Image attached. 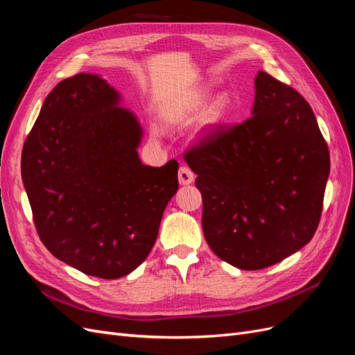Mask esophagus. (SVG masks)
I'll use <instances>...</instances> for the list:
<instances>
[{"mask_svg": "<svg viewBox=\"0 0 355 355\" xmlns=\"http://www.w3.org/2000/svg\"><path fill=\"white\" fill-rule=\"evenodd\" d=\"M194 179H196V175L192 173L189 167L182 166L179 168V184L180 185H189V184H192V182H194Z\"/></svg>", "mask_w": 355, "mask_h": 355, "instance_id": "obj_1", "label": "esophagus"}]
</instances>
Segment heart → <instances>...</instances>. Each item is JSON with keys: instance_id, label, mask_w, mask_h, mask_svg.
I'll list each match as a JSON object with an SVG mask.
<instances>
[{"instance_id": "b5f03b06", "label": "heart", "mask_w": 355, "mask_h": 355, "mask_svg": "<svg viewBox=\"0 0 355 355\" xmlns=\"http://www.w3.org/2000/svg\"><path fill=\"white\" fill-rule=\"evenodd\" d=\"M202 106H204V101H197V102L189 108V112L194 114V112L200 111V110L202 108ZM225 111H227V102H225V101H218L216 103H214V105L211 106L210 111H209L207 123L214 124V123L220 121L223 114H225ZM153 133H154L157 137L161 136V128H159V127H154V128H153Z\"/></svg>"}]
</instances>
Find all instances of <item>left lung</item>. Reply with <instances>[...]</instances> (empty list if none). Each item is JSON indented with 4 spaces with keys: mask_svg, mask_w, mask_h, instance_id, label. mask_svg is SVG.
Wrapping results in <instances>:
<instances>
[{
    "mask_svg": "<svg viewBox=\"0 0 355 355\" xmlns=\"http://www.w3.org/2000/svg\"><path fill=\"white\" fill-rule=\"evenodd\" d=\"M250 118L213 125L185 153L202 197V232L222 261L262 270L311 241L323 210L329 148L309 103L259 71Z\"/></svg>",
    "mask_w": 355,
    "mask_h": 355,
    "instance_id": "left-lung-1",
    "label": "left lung"
}]
</instances>
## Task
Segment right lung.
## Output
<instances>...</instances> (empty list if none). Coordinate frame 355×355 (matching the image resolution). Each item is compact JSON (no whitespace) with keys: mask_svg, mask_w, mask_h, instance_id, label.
<instances>
[{"mask_svg":"<svg viewBox=\"0 0 355 355\" xmlns=\"http://www.w3.org/2000/svg\"><path fill=\"white\" fill-rule=\"evenodd\" d=\"M99 75L77 73L46 98L22 151L40 239L59 261L114 280L151 252L176 194V159L142 164V127Z\"/></svg>","mask_w":355,"mask_h":355,"instance_id":"right-lung-1","label":"right lung"}]
</instances>
